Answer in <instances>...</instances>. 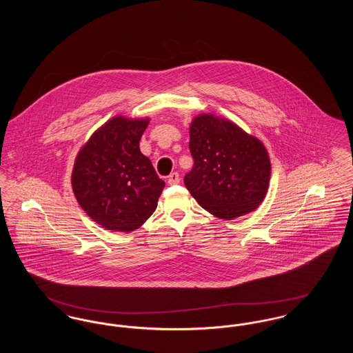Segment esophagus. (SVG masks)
Returning <instances> with one entry per match:
<instances>
[{
    "label": "esophagus",
    "instance_id": "esophagus-1",
    "mask_svg": "<svg viewBox=\"0 0 353 353\" xmlns=\"http://www.w3.org/2000/svg\"><path fill=\"white\" fill-rule=\"evenodd\" d=\"M180 183V174L177 173V172H173V173H170L168 177V184L169 185H176Z\"/></svg>",
    "mask_w": 353,
    "mask_h": 353
}]
</instances>
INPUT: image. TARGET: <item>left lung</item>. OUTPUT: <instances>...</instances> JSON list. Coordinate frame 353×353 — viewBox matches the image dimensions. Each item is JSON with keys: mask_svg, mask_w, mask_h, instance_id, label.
<instances>
[{"mask_svg": "<svg viewBox=\"0 0 353 353\" xmlns=\"http://www.w3.org/2000/svg\"><path fill=\"white\" fill-rule=\"evenodd\" d=\"M189 134L194 164L184 184L202 208L223 219L256 209L271 170L263 144L234 123L206 114L194 118Z\"/></svg>", "mask_w": 353, "mask_h": 353, "instance_id": "left-lung-1", "label": "left lung"}]
</instances>
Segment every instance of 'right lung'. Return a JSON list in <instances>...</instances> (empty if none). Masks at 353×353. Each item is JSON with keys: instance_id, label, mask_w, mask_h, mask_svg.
Wrapping results in <instances>:
<instances>
[{"instance_id": "add662e5", "label": "right lung", "mask_w": 353, "mask_h": 353, "mask_svg": "<svg viewBox=\"0 0 353 353\" xmlns=\"http://www.w3.org/2000/svg\"><path fill=\"white\" fill-rule=\"evenodd\" d=\"M148 123V119H111L77 156L71 176L74 194L87 216L108 230L139 229L156 210L165 186L139 148Z\"/></svg>"}]
</instances>
